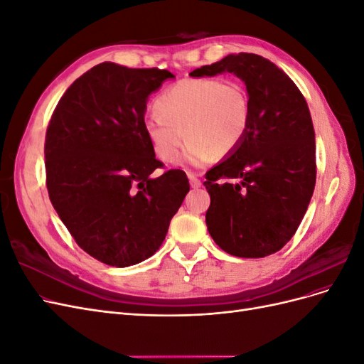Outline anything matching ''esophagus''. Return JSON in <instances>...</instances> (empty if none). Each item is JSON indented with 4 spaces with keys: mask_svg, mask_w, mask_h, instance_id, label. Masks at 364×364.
Returning <instances> with one entry per match:
<instances>
[{
    "mask_svg": "<svg viewBox=\"0 0 364 364\" xmlns=\"http://www.w3.org/2000/svg\"><path fill=\"white\" fill-rule=\"evenodd\" d=\"M186 174H188V179H190L191 188H200L202 182H200V179H199V178H197V174H194V173H191V171H188Z\"/></svg>",
    "mask_w": 364,
    "mask_h": 364,
    "instance_id": "esophagus-1",
    "label": "esophagus"
}]
</instances>
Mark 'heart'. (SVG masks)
I'll return each mask as SVG.
<instances>
[{
  "instance_id": "obj_1",
  "label": "heart",
  "mask_w": 364,
  "mask_h": 364,
  "mask_svg": "<svg viewBox=\"0 0 364 364\" xmlns=\"http://www.w3.org/2000/svg\"><path fill=\"white\" fill-rule=\"evenodd\" d=\"M153 111L144 132L156 156L174 162L186 138L183 158L191 165L232 155L252 119L246 87L217 77H188L170 85L153 102Z\"/></svg>"
}]
</instances>
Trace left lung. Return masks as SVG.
Instances as JSON below:
<instances>
[{
    "instance_id": "1",
    "label": "left lung",
    "mask_w": 364,
    "mask_h": 364,
    "mask_svg": "<svg viewBox=\"0 0 364 364\" xmlns=\"http://www.w3.org/2000/svg\"><path fill=\"white\" fill-rule=\"evenodd\" d=\"M235 74L246 85L252 119L241 146L206 171L211 197L206 226L240 258H264L296 234L316 185V141L310 109L290 77L253 53L229 54L190 73Z\"/></svg>"
}]
</instances>
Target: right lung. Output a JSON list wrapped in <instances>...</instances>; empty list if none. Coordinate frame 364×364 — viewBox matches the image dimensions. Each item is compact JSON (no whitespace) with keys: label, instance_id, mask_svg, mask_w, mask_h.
Listing matches in <instances>:
<instances>
[{"label":"right lung","instance_id":"right-lung-1","mask_svg":"<svg viewBox=\"0 0 364 364\" xmlns=\"http://www.w3.org/2000/svg\"><path fill=\"white\" fill-rule=\"evenodd\" d=\"M174 77L159 68L103 62L59 100L46 135L50 200L86 253L129 267L155 253L190 182L162 167L144 132L149 95Z\"/></svg>","mask_w":364,"mask_h":364}]
</instances>
